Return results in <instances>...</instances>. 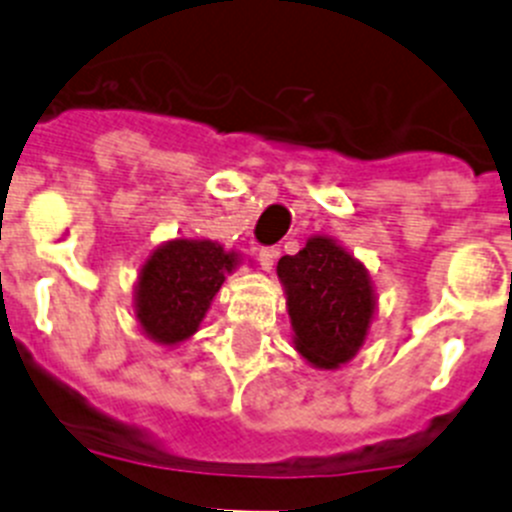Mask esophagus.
Here are the masks:
<instances>
[{"mask_svg":"<svg viewBox=\"0 0 512 512\" xmlns=\"http://www.w3.org/2000/svg\"><path fill=\"white\" fill-rule=\"evenodd\" d=\"M278 255H280L278 247H262L260 255H257V260H260L262 270L270 272V270H272V265H275V260H278Z\"/></svg>","mask_w":512,"mask_h":512,"instance_id":"esophagus-1","label":"esophagus"}]
</instances>
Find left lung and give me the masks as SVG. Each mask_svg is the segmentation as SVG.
I'll list each match as a JSON object with an SVG mask.
<instances>
[{"label":"left lung","mask_w":512,"mask_h":512,"mask_svg":"<svg viewBox=\"0 0 512 512\" xmlns=\"http://www.w3.org/2000/svg\"><path fill=\"white\" fill-rule=\"evenodd\" d=\"M293 341L315 369H338L364 346L376 295L369 270L336 240L315 234L298 255L278 262Z\"/></svg>","instance_id":"left-lung-1"}]
</instances>
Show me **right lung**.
<instances>
[{
	"label": "right lung",
	"mask_w": 512,
	"mask_h": 512,
	"mask_svg": "<svg viewBox=\"0 0 512 512\" xmlns=\"http://www.w3.org/2000/svg\"><path fill=\"white\" fill-rule=\"evenodd\" d=\"M237 265L240 255L212 240H171L156 247L138 272L133 295L143 333L161 346L194 336L224 275Z\"/></svg>",
	"instance_id": "1"
}]
</instances>
